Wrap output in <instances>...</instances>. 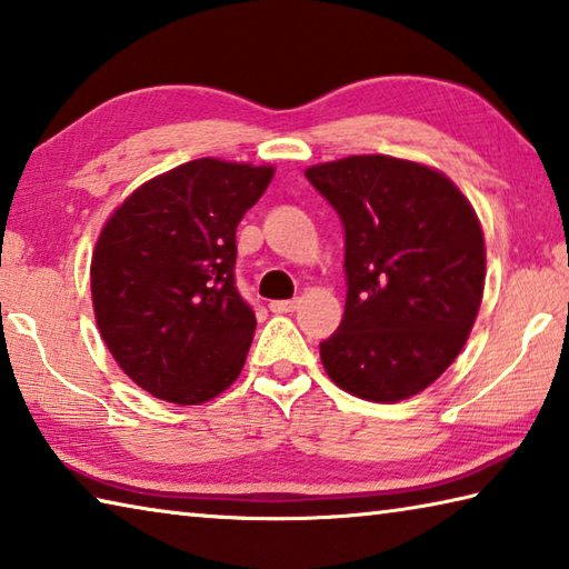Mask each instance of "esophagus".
Instances as JSON below:
<instances>
[{
	"instance_id": "obj_1",
	"label": "esophagus",
	"mask_w": 569,
	"mask_h": 569,
	"mask_svg": "<svg viewBox=\"0 0 569 569\" xmlns=\"http://www.w3.org/2000/svg\"><path fill=\"white\" fill-rule=\"evenodd\" d=\"M271 308L273 313H293L298 308V298H293V301H271Z\"/></svg>"
}]
</instances>
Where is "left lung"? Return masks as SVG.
<instances>
[{
    "instance_id": "left-lung-1",
    "label": "left lung",
    "mask_w": 569,
    "mask_h": 569,
    "mask_svg": "<svg viewBox=\"0 0 569 569\" xmlns=\"http://www.w3.org/2000/svg\"><path fill=\"white\" fill-rule=\"evenodd\" d=\"M346 231V313L320 343L336 386L373 402L426 390L480 311L485 239L446 173L383 153L306 169Z\"/></svg>"
}]
</instances>
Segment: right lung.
<instances>
[{"mask_svg": "<svg viewBox=\"0 0 569 569\" xmlns=\"http://www.w3.org/2000/svg\"><path fill=\"white\" fill-rule=\"evenodd\" d=\"M273 167L196 159L139 186L91 256L109 353L153 398L196 406L239 378L256 316L236 288V226Z\"/></svg>", "mask_w": 569, "mask_h": 569, "instance_id": "add662e5", "label": "right lung"}]
</instances>
